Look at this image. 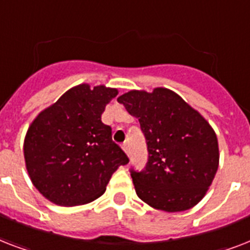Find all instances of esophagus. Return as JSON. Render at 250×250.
Here are the masks:
<instances>
[{"label":"esophagus","mask_w":250,"mask_h":250,"mask_svg":"<svg viewBox=\"0 0 250 250\" xmlns=\"http://www.w3.org/2000/svg\"><path fill=\"white\" fill-rule=\"evenodd\" d=\"M122 149H123V150H125V152L127 153V154H128V153H129L128 143H123V144H122Z\"/></svg>","instance_id":"1"}]
</instances>
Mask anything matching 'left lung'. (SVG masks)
I'll use <instances>...</instances> for the list:
<instances>
[{"label": "left lung", "instance_id": "8db88e82", "mask_svg": "<svg viewBox=\"0 0 250 250\" xmlns=\"http://www.w3.org/2000/svg\"><path fill=\"white\" fill-rule=\"evenodd\" d=\"M140 122L148 146L141 171L131 168L137 196L168 213L197 205L217 174V135L201 114L166 88L129 90L118 97Z\"/></svg>", "mask_w": 250, "mask_h": 250}]
</instances>
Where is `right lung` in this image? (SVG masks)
Listing matches in <instances>:
<instances>
[{"label": "right lung", "mask_w": 250, "mask_h": 250, "mask_svg": "<svg viewBox=\"0 0 250 250\" xmlns=\"http://www.w3.org/2000/svg\"><path fill=\"white\" fill-rule=\"evenodd\" d=\"M118 94L104 85L80 84L41 111L24 139L28 175L45 198L61 206L94 201L128 157L102 123L106 105Z\"/></svg>", "instance_id": "right-lung-1"}]
</instances>
